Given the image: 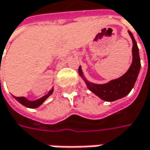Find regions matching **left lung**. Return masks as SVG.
Here are the masks:
<instances>
[{
  "mask_svg": "<svg viewBox=\"0 0 150 150\" xmlns=\"http://www.w3.org/2000/svg\"><path fill=\"white\" fill-rule=\"evenodd\" d=\"M129 34L133 42L132 47V62L128 69V71L122 75L121 77L112 80L105 84H95L88 81L83 75L81 71V66L79 67V75L85 81L88 89L93 92L94 94L99 96L101 100L105 101H114L118 99H121L126 96L131 89L133 88L137 78L138 76L141 62H140V57H139V50L137 45V42L133 37L132 33L129 31Z\"/></svg>",
  "mask_w": 150,
  "mask_h": 150,
  "instance_id": "left-lung-1",
  "label": "left lung"
}]
</instances>
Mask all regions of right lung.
Masks as SVG:
<instances>
[{"label": "right lung", "instance_id": "1", "mask_svg": "<svg viewBox=\"0 0 150 150\" xmlns=\"http://www.w3.org/2000/svg\"><path fill=\"white\" fill-rule=\"evenodd\" d=\"M53 90H54L53 88L51 89V90H50V92L48 93L46 95H45L44 97H42V98H40V99H38V100H33V101L28 100H27L26 98H25V97H15V96H13V97H14L15 100H17L21 104H22L23 105H25V106H26V107H29V108H37V107H38L39 105H41L43 103L45 102V100L47 99L50 95L52 94Z\"/></svg>", "mask_w": 150, "mask_h": 150}]
</instances>
